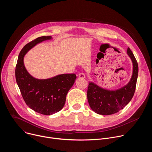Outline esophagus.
I'll use <instances>...</instances> for the list:
<instances>
[{
    "label": "esophagus",
    "mask_w": 152,
    "mask_h": 152,
    "mask_svg": "<svg viewBox=\"0 0 152 152\" xmlns=\"http://www.w3.org/2000/svg\"><path fill=\"white\" fill-rule=\"evenodd\" d=\"M78 77H79V78H85V74L84 73H80L79 75H78Z\"/></svg>",
    "instance_id": "obj_1"
}]
</instances>
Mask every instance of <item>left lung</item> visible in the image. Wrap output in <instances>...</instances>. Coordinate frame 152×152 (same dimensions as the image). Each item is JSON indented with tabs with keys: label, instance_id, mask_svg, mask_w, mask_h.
<instances>
[{
	"label": "left lung",
	"instance_id": "obj_1",
	"mask_svg": "<svg viewBox=\"0 0 152 152\" xmlns=\"http://www.w3.org/2000/svg\"><path fill=\"white\" fill-rule=\"evenodd\" d=\"M127 54L132 62L133 72L131 80L126 85L116 90H110L89 82L87 99L90 107L96 113L103 115L114 114L123 110L132 99L138 78V66L129 48Z\"/></svg>",
	"mask_w": 152,
	"mask_h": 152
}]
</instances>
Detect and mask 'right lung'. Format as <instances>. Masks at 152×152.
<instances>
[{"label":"right lung","mask_w":152,"mask_h":152,"mask_svg":"<svg viewBox=\"0 0 152 152\" xmlns=\"http://www.w3.org/2000/svg\"><path fill=\"white\" fill-rule=\"evenodd\" d=\"M51 39V36H43L28 43L20 51L15 67L16 82L25 103L34 111L47 115L62 109L67 93L76 79L75 74L70 73L39 79L26 69L24 56L27 52L39 43Z\"/></svg>","instance_id":"right-lung-1"}]
</instances>
